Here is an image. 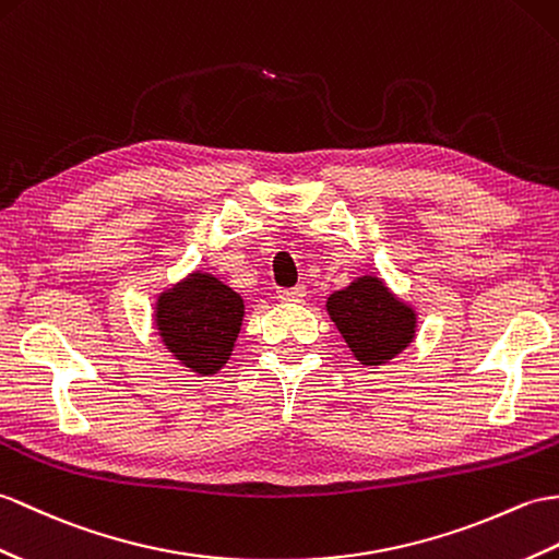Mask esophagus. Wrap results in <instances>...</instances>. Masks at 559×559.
<instances>
[{
  "instance_id": "1",
  "label": "esophagus",
  "mask_w": 559,
  "mask_h": 559,
  "mask_svg": "<svg viewBox=\"0 0 559 559\" xmlns=\"http://www.w3.org/2000/svg\"><path fill=\"white\" fill-rule=\"evenodd\" d=\"M307 295L305 285H295V288H281L278 290V300L281 302H302Z\"/></svg>"
}]
</instances>
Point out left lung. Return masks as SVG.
<instances>
[{
  "label": "left lung",
  "instance_id": "1",
  "mask_svg": "<svg viewBox=\"0 0 559 559\" xmlns=\"http://www.w3.org/2000/svg\"><path fill=\"white\" fill-rule=\"evenodd\" d=\"M326 309L347 347L367 367L385 365L400 355L417 331L414 309L400 302L376 276H361L333 293Z\"/></svg>",
  "mask_w": 559,
  "mask_h": 559
}]
</instances>
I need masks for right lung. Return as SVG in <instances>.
<instances>
[{"mask_svg": "<svg viewBox=\"0 0 559 559\" xmlns=\"http://www.w3.org/2000/svg\"><path fill=\"white\" fill-rule=\"evenodd\" d=\"M242 297L212 274H192L157 300V329L180 365L214 373L226 365L240 333Z\"/></svg>", "mask_w": 559, "mask_h": 559, "instance_id": "right-lung-1", "label": "right lung"}]
</instances>
